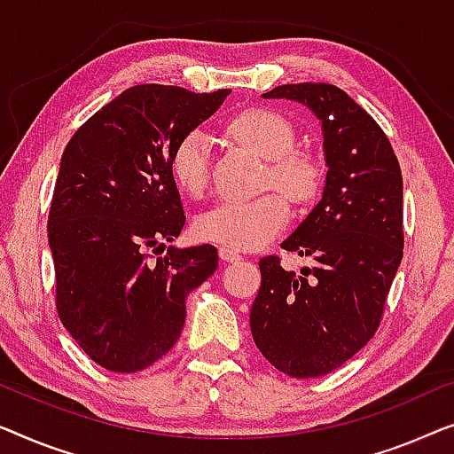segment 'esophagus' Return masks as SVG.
Wrapping results in <instances>:
<instances>
[{
    "mask_svg": "<svg viewBox=\"0 0 454 454\" xmlns=\"http://www.w3.org/2000/svg\"><path fill=\"white\" fill-rule=\"evenodd\" d=\"M220 259L226 261V263H236V261L242 259V254L239 251H234V248H230V247H222L220 248Z\"/></svg>",
    "mask_w": 454,
    "mask_h": 454,
    "instance_id": "obj_1",
    "label": "esophagus"
}]
</instances>
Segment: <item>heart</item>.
<instances>
[{
	"label": "heart",
	"mask_w": 454,
	"mask_h": 454,
	"mask_svg": "<svg viewBox=\"0 0 454 454\" xmlns=\"http://www.w3.org/2000/svg\"><path fill=\"white\" fill-rule=\"evenodd\" d=\"M236 142L270 160V181L292 201L306 203L321 187V166L306 152L294 150L296 131L284 114L271 108H247L228 121ZM212 144L201 129L178 139L170 154V175L187 195H201L209 181ZM290 207L279 193H265L247 201H222L195 222L201 240L251 251L273 239L288 222Z\"/></svg>",
	"instance_id": "b5f03b06"
}]
</instances>
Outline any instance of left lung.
<instances>
[{"instance_id":"8db88e82","label":"left lung","mask_w":454,"mask_h":454,"mask_svg":"<svg viewBox=\"0 0 454 454\" xmlns=\"http://www.w3.org/2000/svg\"><path fill=\"white\" fill-rule=\"evenodd\" d=\"M263 98L304 105L321 123L327 176L321 201L282 242L310 257L300 273L259 261L254 346L294 379L329 374L379 329L403 257V178L379 123L331 84H286Z\"/></svg>"}]
</instances>
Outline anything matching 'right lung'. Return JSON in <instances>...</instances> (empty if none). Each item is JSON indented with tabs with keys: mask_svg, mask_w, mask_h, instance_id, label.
I'll return each instance as SVG.
<instances>
[{
	"mask_svg": "<svg viewBox=\"0 0 454 454\" xmlns=\"http://www.w3.org/2000/svg\"><path fill=\"white\" fill-rule=\"evenodd\" d=\"M230 90L142 84L92 114L63 150L49 212L57 310L75 343L111 372H137L181 337L187 296L218 267L212 245L148 248L181 234L170 154ZM156 253V251H154Z\"/></svg>",
	"mask_w": 454,
	"mask_h": 454,
	"instance_id": "obj_1",
	"label": "right lung"
}]
</instances>
